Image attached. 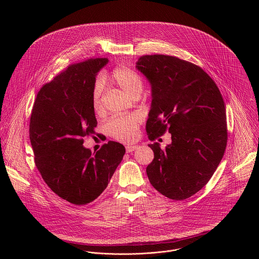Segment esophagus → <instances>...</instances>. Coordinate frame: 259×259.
<instances>
[{
    "instance_id": "34e87169",
    "label": "esophagus",
    "mask_w": 259,
    "mask_h": 259,
    "mask_svg": "<svg viewBox=\"0 0 259 259\" xmlns=\"http://www.w3.org/2000/svg\"><path fill=\"white\" fill-rule=\"evenodd\" d=\"M137 148H138V146H126L125 150H126V152H132Z\"/></svg>"
}]
</instances>
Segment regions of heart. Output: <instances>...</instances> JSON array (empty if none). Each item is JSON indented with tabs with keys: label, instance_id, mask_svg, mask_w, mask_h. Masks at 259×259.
<instances>
[{
	"label": "heart",
	"instance_id": "heart-1",
	"mask_svg": "<svg viewBox=\"0 0 259 259\" xmlns=\"http://www.w3.org/2000/svg\"><path fill=\"white\" fill-rule=\"evenodd\" d=\"M110 81L118 87L125 95L133 98L140 96L143 92L144 83L140 74L135 71L119 67L112 70L110 74H103L95 83L92 93V103L94 111L98 113L102 111V96L104 91L103 82ZM141 122L140 115L133 113L124 116H116L111 118L105 125L107 134L120 142L130 143L137 139L138 128Z\"/></svg>",
	"mask_w": 259,
	"mask_h": 259
}]
</instances>
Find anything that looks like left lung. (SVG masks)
I'll list each match as a JSON object with an SVG mask.
<instances>
[{
	"instance_id": "8db88e82",
	"label": "left lung",
	"mask_w": 259,
	"mask_h": 259,
	"mask_svg": "<svg viewBox=\"0 0 259 259\" xmlns=\"http://www.w3.org/2000/svg\"><path fill=\"white\" fill-rule=\"evenodd\" d=\"M151 87L146 130L150 141L168 128L171 144L148 145L154 158L147 167L151 185L183 200L199 191L217 170L227 143L222 94L201 68L177 57H141L136 66Z\"/></svg>"
}]
</instances>
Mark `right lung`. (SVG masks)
Here are the masks:
<instances>
[{"instance_id": "right-lung-1", "label": "right lung", "mask_w": 259, "mask_h": 259, "mask_svg": "<svg viewBox=\"0 0 259 259\" xmlns=\"http://www.w3.org/2000/svg\"><path fill=\"white\" fill-rule=\"evenodd\" d=\"M109 60L91 59L70 66L44 84L32 110L30 141L42 180L61 198L84 205L107 188L125 148L110 141L92 154L82 138L98 124L92 93Z\"/></svg>"}]
</instances>
